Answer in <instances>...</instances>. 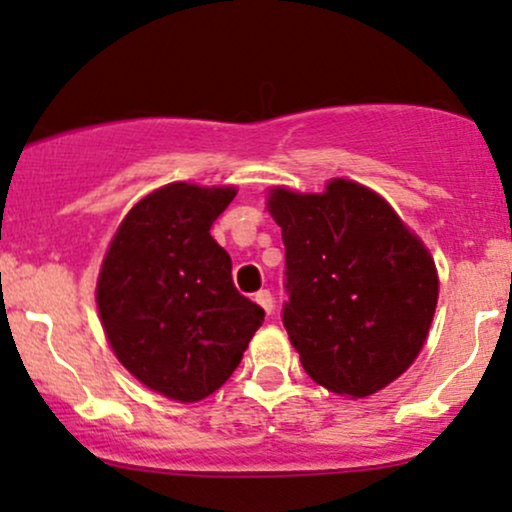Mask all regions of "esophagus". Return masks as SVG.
I'll list each match as a JSON object with an SVG mask.
<instances>
[{
  "label": "esophagus",
  "mask_w": 512,
  "mask_h": 512,
  "mask_svg": "<svg viewBox=\"0 0 512 512\" xmlns=\"http://www.w3.org/2000/svg\"><path fill=\"white\" fill-rule=\"evenodd\" d=\"M255 303L262 307L264 312H267V315H272V310H274V298H272V293L267 291V288H264V291H257L255 293Z\"/></svg>",
  "instance_id": "esophagus-1"
}]
</instances>
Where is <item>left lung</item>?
<instances>
[{
	"mask_svg": "<svg viewBox=\"0 0 512 512\" xmlns=\"http://www.w3.org/2000/svg\"><path fill=\"white\" fill-rule=\"evenodd\" d=\"M269 212L286 245L281 322L305 372L365 398L422 350L439 279L424 245L384 197L346 178L322 195L276 188Z\"/></svg>",
	"mask_w": 512,
	"mask_h": 512,
	"instance_id": "obj_1",
	"label": "left lung"
}]
</instances>
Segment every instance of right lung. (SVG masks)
I'll return each instance as SVG.
<instances>
[{
  "label": "right lung",
  "instance_id": "obj_1",
  "mask_svg": "<svg viewBox=\"0 0 512 512\" xmlns=\"http://www.w3.org/2000/svg\"><path fill=\"white\" fill-rule=\"evenodd\" d=\"M236 188L171 183L121 221L97 281V307L121 365L181 403L207 398L238 367L264 310L240 295L212 224Z\"/></svg>",
  "mask_w": 512,
  "mask_h": 512
}]
</instances>
